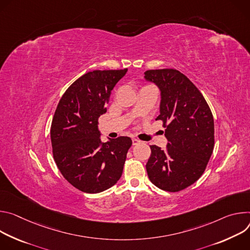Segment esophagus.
<instances>
[{
    "mask_svg": "<svg viewBox=\"0 0 250 250\" xmlns=\"http://www.w3.org/2000/svg\"><path fill=\"white\" fill-rule=\"evenodd\" d=\"M139 143H140V140L136 139V138H133V139H132V144L133 145H137V144H139Z\"/></svg>",
    "mask_w": 250,
    "mask_h": 250,
    "instance_id": "1",
    "label": "esophagus"
}]
</instances>
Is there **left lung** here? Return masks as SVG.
Masks as SVG:
<instances>
[{
  "label": "left lung",
  "instance_id": "left-lung-1",
  "mask_svg": "<svg viewBox=\"0 0 250 250\" xmlns=\"http://www.w3.org/2000/svg\"><path fill=\"white\" fill-rule=\"evenodd\" d=\"M144 78L161 93L160 115L168 140L166 149L150 146L146 164L152 184L167 191L182 190L205 172L214 146L211 111L200 90L176 69L147 70Z\"/></svg>",
  "mask_w": 250,
  "mask_h": 250
}]
</instances>
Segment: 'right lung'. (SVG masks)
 <instances>
[{"instance_id": "right-lung-1", "label": "right lung", "mask_w": 250, "mask_h": 250, "mask_svg": "<svg viewBox=\"0 0 250 250\" xmlns=\"http://www.w3.org/2000/svg\"><path fill=\"white\" fill-rule=\"evenodd\" d=\"M120 70H93L75 80L62 95L50 128L53 159L64 179L81 191L101 192L121 178L132 140L121 136L101 141L98 118Z\"/></svg>"}]
</instances>
